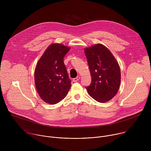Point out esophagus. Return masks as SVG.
Returning <instances> with one entry per match:
<instances>
[{
  "mask_svg": "<svg viewBox=\"0 0 151 151\" xmlns=\"http://www.w3.org/2000/svg\"><path fill=\"white\" fill-rule=\"evenodd\" d=\"M79 79H80V76H77L76 78H73V82H77V81H78Z\"/></svg>",
  "mask_w": 151,
  "mask_h": 151,
  "instance_id": "esophagus-1",
  "label": "esophagus"
}]
</instances>
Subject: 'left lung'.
Wrapping results in <instances>:
<instances>
[{
    "label": "left lung",
    "mask_w": 151,
    "mask_h": 151,
    "mask_svg": "<svg viewBox=\"0 0 151 151\" xmlns=\"http://www.w3.org/2000/svg\"><path fill=\"white\" fill-rule=\"evenodd\" d=\"M91 73V83L86 87L89 95L103 103L117 93L121 82L119 64L111 52L101 44L84 50Z\"/></svg>",
    "instance_id": "left-lung-1"
}]
</instances>
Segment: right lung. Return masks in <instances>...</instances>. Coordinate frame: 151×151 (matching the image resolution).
<instances>
[{"mask_svg": "<svg viewBox=\"0 0 151 151\" xmlns=\"http://www.w3.org/2000/svg\"><path fill=\"white\" fill-rule=\"evenodd\" d=\"M69 50V47L53 44L47 48L36 64V88L40 98L48 104L61 101L70 88L71 80L63 59Z\"/></svg>", "mask_w": 151, "mask_h": 151, "instance_id": "obj_1", "label": "right lung"}]
</instances>
